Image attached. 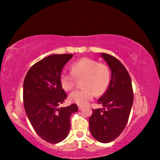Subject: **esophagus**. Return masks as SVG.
Wrapping results in <instances>:
<instances>
[{"label":"esophagus","instance_id":"obj_1","mask_svg":"<svg viewBox=\"0 0 160 160\" xmlns=\"http://www.w3.org/2000/svg\"><path fill=\"white\" fill-rule=\"evenodd\" d=\"M83 107H82V106H78V109H79V111H82V110H83Z\"/></svg>","mask_w":160,"mask_h":160}]
</instances>
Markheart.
<instances>
[{
	"label": "heart",
	"instance_id": "b5f03b06",
	"mask_svg": "<svg viewBox=\"0 0 160 160\" xmlns=\"http://www.w3.org/2000/svg\"><path fill=\"white\" fill-rule=\"evenodd\" d=\"M82 78L83 88L72 92L69 96L70 101L78 105H85L95 94L102 95L107 90L111 82V71L107 65L85 57L71 65V72H62L61 85L65 91H70L74 88L75 79Z\"/></svg>",
	"mask_w": 160,
	"mask_h": 160
}]
</instances>
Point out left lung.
<instances>
[{
	"label": "left lung",
	"instance_id": "obj_1",
	"mask_svg": "<svg viewBox=\"0 0 160 160\" xmlns=\"http://www.w3.org/2000/svg\"><path fill=\"white\" fill-rule=\"evenodd\" d=\"M112 71L110 85L98 99L102 109L92 110L90 131L97 141L107 143L118 137L125 128L133 102L131 77L123 65L109 54L102 53Z\"/></svg>",
	"mask_w": 160,
	"mask_h": 160
}]
</instances>
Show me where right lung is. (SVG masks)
Masks as SVG:
<instances>
[{"label":"right lung","mask_w":160,"mask_h":160,"mask_svg":"<svg viewBox=\"0 0 160 160\" xmlns=\"http://www.w3.org/2000/svg\"><path fill=\"white\" fill-rule=\"evenodd\" d=\"M72 54H53L34 64L23 82V102L26 114L37 133L48 142L58 143L70 129V116L78 112L72 104L59 108L67 94L60 83L63 67Z\"/></svg>","instance_id":"add662e5"}]
</instances>
